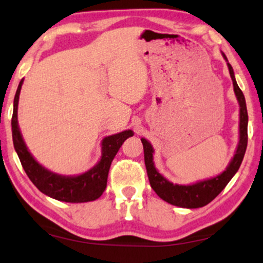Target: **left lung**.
<instances>
[{"instance_id":"left-lung-1","label":"left lung","mask_w":263,"mask_h":263,"mask_svg":"<svg viewBox=\"0 0 263 263\" xmlns=\"http://www.w3.org/2000/svg\"><path fill=\"white\" fill-rule=\"evenodd\" d=\"M222 57L227 62V66L231 74L233 86H234V92L236 96L237 102L240 105V123H239V143H237L236 151L234 157L229 161L228 166L222 173L214 178L205 179V180L198 181L192 185H178L168 181L162 174L158 172L153 162V153L154 149L151 143L147 139L141 138V143L144 146V159L146 165V171L149 184L153 191L161 198L164 201L171 203V205L182 207V208H199L206 206L212 200L219 195L226 185L231 181V179L235 176L239 170L241 162L243 160V156L247 148L248 141V114L247 106H246L245 96L242 91L240 90L239 85L235 81L234 71H233L232 65L228 63V60L223 52Z\"/></svg>"}]
</instances>
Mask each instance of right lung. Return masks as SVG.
Instances as JSON below:
<instances>
[{
  "label": "right lung",
  "instance_id": "add662e5",
  "mask_svg": "<svg viewBox=\"0 0 263 263\" xmlns=\"http://www.w3.org/2000/svg\"><path fill=\"white\" fill-rule=\"evenodd\" d=\"M23 79H21L14 98V112L11 118L12 141L15 151L21 160L27 176L32 184L42 193L48 197L65 202H87L93 201L103 194L106 189L107 176L111 162L119 151L120 146L127 138L133 136L132 130H126L116 135L107 136L102 140V157L92 168L78 176H62L45 168L29 152L20 131L17 120V109L21 87Z\"/></svg>",
  "mask_w": 263,
  "mask_h": 263
}]
</instances>
